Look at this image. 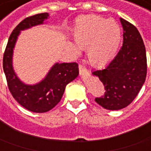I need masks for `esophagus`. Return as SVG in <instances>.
I'll list each match as a JSON object with an SVG mask.
<instances>
[{"mask_svg":"<svg viewBox=\"0 0 151 151\" xmlns=\"http://www.w3.org/2000/svg\"><path fill=\"white\" fill-rule=\"evenodd\" d=\"M78 69H79V73H86V72H87V69L85 68H84L83 65H81V64L78 66Z\"/></svg>","mask_w":151,"mask_h":151,"instance_id":"1","label":"esophagus"}]
</instances>
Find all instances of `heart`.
<instances>
[{"label": "heart", "instance_id": "heart-1", "mask_svg": "<svg viewBox=\"0 0 151 151\" xmlns=\"http://www.w3.org/2000/svg\"><path fill=\"white\" fill-rule=\"evenodd\" d=\"M73 40L78 49L88 45V56L94 63L108 62L117 52L122 39L119 24L114 19H106L95 15L80 17L77 19L73 29ZM69 50L78 54L74 45L68 44Z\"/></svg>", "mask_w": 151, "mask_h": 151}]
</instances>
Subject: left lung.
Instances as JSON below:
<instances>
[{
  "label": "left lung",
  "mask_w": 151,
  "mask_h": 151,
  "mask_svg": "<svg viewBox=\"0 0 151 151\" xmlns=\"http://www.w3.org/2000/svg\"><path fill=\"white\" fill-rule=\"evenodd\" d=\"M120 22L123 29L122 48L105 68L92 73L105 87L104 95L95 98V101L111 111L124 108L134 100L147 73L146 51L139 32L123 18Z\"/></svg>",
  "instance_id": "8db88e82"
}]
</instances>
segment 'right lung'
Listing matches in <instances>:
<instances>
[{
  "mask_svg": "<svg viewBox=\"0 0 151 151\" xmlns=\"http://www.w3.org/2000/svg\"><path fill=\"white\" fill-rule=\"evenodd\" d=\"M48 17L47 12H44L23 20L11 34L3 56V70L11 94L22 106L36 113L46 112L55 107L61 101L67 84L78 75V65L71 63L54 64L45 78L35 84H26L17 76L12 56L17 37L21 31L43 24Z\"/></svg>",
  "mask_w": 151,
  "mask_h": 151,
  "instance_id": "add662e5",
  "label": "right lung"
}]
</instances>
